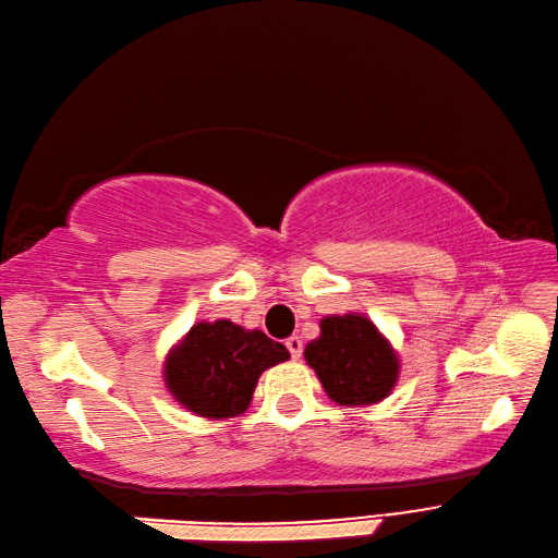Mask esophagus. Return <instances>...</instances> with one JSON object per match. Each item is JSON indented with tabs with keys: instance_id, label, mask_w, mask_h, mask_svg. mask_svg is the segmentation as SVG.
<instances>
[{
	"instance_id": "obj_1",
	"label": "esophagus",
	"mask_w": 558,
	"mask_h": 558,
	"mask_svg": "<svg viewBox=\"0 0 558 558\" xmlns=\"http://www.w3.org/2000/svg\"><path fill=\"white\" fill-rule=\"evenodd\" d=\"M284 347H288V351L292 353V359H302V351H304V341L302 337H290L288 341H284Z\"/></svg>"
}]
</instances>
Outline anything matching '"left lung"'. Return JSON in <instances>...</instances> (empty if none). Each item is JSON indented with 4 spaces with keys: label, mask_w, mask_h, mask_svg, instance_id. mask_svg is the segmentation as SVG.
Masks as SVG:
<instances>
[{
    "label": "left lung",
    "mask_w": 558,
    "mask_h": 558,
    "mask_svg": "<svg viewBox=\"0 0 558 558\" xmlns=\"http://www.w3.org/2000/svg\"><path fill=\"white\" fill-rule=\"evenodd\" d=\"M304 359L339 405L379 403L396 387L401 369L389 341L359 313L323 318L320 337L306 344Z\"/></svg>",
    "instance_id": "obj_1"
}]
</instances>
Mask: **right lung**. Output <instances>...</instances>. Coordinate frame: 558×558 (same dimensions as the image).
<instances>
[{
	"label": "right lung",
	"instance_id": "obj_1",
	"mask_svg": "<svg viewBox=\"0 0 558 558\" xmlns=\"http://www.w3.org/2000/svg\"><path fill=\"white\" fill-rule=\"evenodd\" d=\"M288 359L290 351L262 330H242L231 320L197 323L169 351L165 381L169 393L199 417H238L264 369Z\"/></svg>",
	"mask_w": 558,
	"mask_h": 558
}]
</instances>
